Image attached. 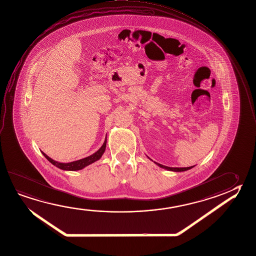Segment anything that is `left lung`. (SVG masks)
<instances>
[{
	"label": "left lung",
	"instance_id": "1",
	"mask_svg": "<svg viewBox=\"0 0 256 256\" xmlns=\"http://www.w3.org/2000/svg\"><path fill=\"white\" fill-rule=\"evenodd\" d=\"M150 160H152V159H150ZM154 164L159 166V167H161V168H164V169H166L167 170H172V172H184V170H190V169H192V168L194 167V166H190V167H180L179 168V167H168V166H162L161 164H158V162H154Z\"/></svg>",
	"mask_w": 256,
	"mask_h": 256
}]
</instances>
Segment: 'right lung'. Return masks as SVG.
Masks as SVG:
<instances>
[{"mask_svg": "<svg viewBox=\"0 0 256 256\" xmlns=\"http://www.w3.org/2000/svg\"><path fill=\"white\" fill-rule=\"evenodd\" d=\"M106 144H107V138H105L104 144L100 146V148L97 152L92 154L90 156L82 158V159L77 160V161L71 162H59L54 161L52 158H50V156H48L45 152H42V151H41V152L43 154V156H44L52 164L56 166L59 169H62V170H82V169H84L86 166H90L92 162L100 160V157L102 156V154H104V152H105Z\"/></svg>", "mask_w": 256, "mask_h": 256, "instance_id": "1", "label": "right lung"}]
</instances>
